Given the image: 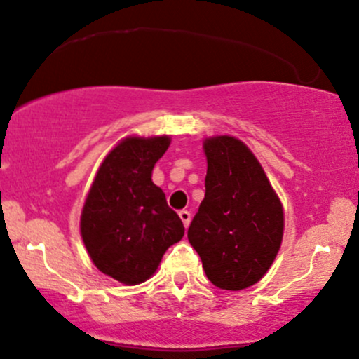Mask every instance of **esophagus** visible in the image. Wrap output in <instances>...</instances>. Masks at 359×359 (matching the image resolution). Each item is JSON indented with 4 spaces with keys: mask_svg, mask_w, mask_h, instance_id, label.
Here are the masks:
<instances>
[{
    "mask_svg": "<svg viewBox=\"0 0 359 359\" xmlns=\"http://www.w3.org/2000/svg\"><path fill=\"white\" fill-rule=\"evenodd\" d=\"M180 219H181V222H183L184 227L190 226V221H191L190 212H188V210H181V212H180Z\"/></svg>",
    "mask_w": 359,
    "mask_h": 359,
    "instance_id": "esophagus-1",
    "label": "esophagus"
}]
</instances>
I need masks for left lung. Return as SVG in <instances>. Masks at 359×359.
Segmentation results:
<instances>
[{
    "instance_id": "1",
    "label": "left lung",
    "mask_w": 359,
    "mask_h": 359,
    "mask_svg": "<svg viewBox=\"0 0 359 359\" xmlns=\"http://www.w3.org/2000/svg\"><path fill=\"white\" fill-rule=\"evenodd\" d=\"M205 196L188 240L214 286L250 287L280 248L284 214L257 157L234 137L207 138Z\"/></svg>"
}]
</instances>
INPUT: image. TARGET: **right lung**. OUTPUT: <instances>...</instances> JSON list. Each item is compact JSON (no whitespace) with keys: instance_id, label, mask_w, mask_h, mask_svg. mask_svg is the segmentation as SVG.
<instances>
[{"instance_id":"add662e5","label":"right lung","mask_w":359,"mask_h":359,"mask_svg":"<svg viewBox=\"0 0 359 359\" xmlns=\"http://www.w3.org/2000/svg\"><path fill=\"white\" fill-rule=\"evenodd\" d=\"M168 137L126 138L99 168L80 219L83 243L99 271L123 284L147 280L165 250L184 234L180 215L152 183Z\"/></svg>"}]
</instances>
